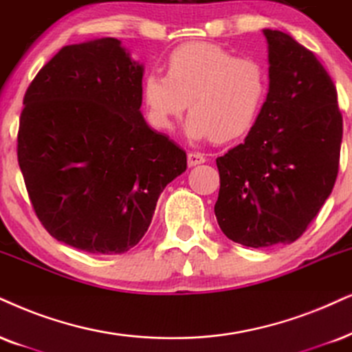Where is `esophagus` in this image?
Segmentation results:
<instances>
[{
	"label": "esophagus",
	"mask_w": 352,
	"mask_h": 352,
	"mask_svg": "<svg viewBox=\"0 0 352 352\" xmlns=\"http://www.w3.org/2000/svg\"><path fill=\"white\" fill-rule=\"evenodd\" d=\"M186 162H188L190 167H193V166H198V164L206 162V157H204V154L201 153L191 151V153H188V155H186Z\"/></svg>",
	"instance_id": "esophagus-1"
}]
</instances>
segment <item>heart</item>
Returning <instances> with one entry per match:
<instances>
[{
    "label": "heart",
    "instance_id": "1",
    "mask_svg": "<svg viewBox=\"0 0 352 352\" xmlns=\"http://www.w3.org/2000/svg\"><path fill=\"white\" fill-rule=\"evenodd\" d=\"M270 94V73L256 58L235 56L214 43L173 48L166 74L144 76L143 97L159 130H170L188 107L186 133L195 140L229 143L248 135Z\"/></svg>",
    "mask_w": 352,
    "mask_h": 352
}]
</instances>
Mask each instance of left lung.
<instances>
[{
    "label": "left lung",
    "instance_id": "8db88e82",
    "mask_svg": "<svg viewBox=\"0 0 352 352\" xmlns=\"http://www.w3.org/2000/svg\"><path fill=\"white\" fill-rule=\"evenodd\" d=\"M270 45V94L242 144L216 159L222 232L240 245L291 243L330 197L340 170L342 115L330 74L281 30Z\"/></svg>",
    "mask_w": 352,
    "mask_h": 352
}]
</instances>
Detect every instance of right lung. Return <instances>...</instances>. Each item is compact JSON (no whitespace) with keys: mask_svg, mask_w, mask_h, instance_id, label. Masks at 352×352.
I'll return each mask as SVG.
<instances>
[{"mask_svg":"<svg viewBox=\"0 0 352 352\" xmlns=\"http://www.w3.org/2000/svg\"><path fill=\"white\" fill-rule=\"evenodd\" d=\"M143 66L105 37L66 45L24 96L17 162L35 216L58 242L120 255L143 239L186 153L140 112Z\"/></svg>","mask_w":352,"mask_h":352,"instance_id":"right-lung-1","label":"right lung"}]
</instances>
